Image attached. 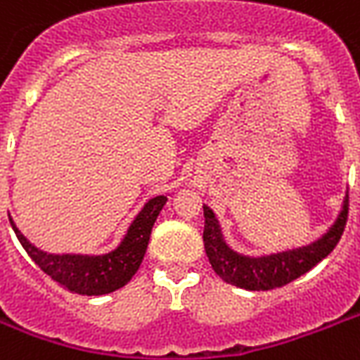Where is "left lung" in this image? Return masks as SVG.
<instances>
[{"mask_svg": "<svg viewBox=\"0 0 360 360\" xmlns=\"http://www.w3.org/2000/svg\"><path fill=\"white\" fill-rule=\"evenodd\" d=\"M349 211V196L345 194L344 205L336 223L328 229L323 238L314 243L298 249H290L283 253L268 255V257H245L232 251L223 240V232L215 219V213L204 205V247L205 255L219 278L230 285H236L245 290H271L295 281L321 260L333 253L344 234Z\"/></svg>", "mask_w": 360, "mask_h": 360, "instance_id": "8db88e82", "label": "left lung"}]
</instances>
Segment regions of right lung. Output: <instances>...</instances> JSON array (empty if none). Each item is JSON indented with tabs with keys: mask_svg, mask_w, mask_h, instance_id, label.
<instances>
[{
	"mask_svg": "<svg viewBox=\"0 0 360 360\" xmlns=\"http://www.w3.org/2000/svg\"><path fill=\"white\" fill-rule=\"evenodd\" d=\"M166 202H168L166 196L150 198L143 205V210L137 213L134 223L126 232L124 240L120 241V245L111 253L98 255V257L45 253L22 236L20 230L13 223V219L9 221L18 241L30 255V259L34 260L49 278L75 295L98 296L124 287L134 278L149 245L153 224Z\"/></svg>",
	"mask_w": 360,
	"mask_h": 360,
	"instance_id": "right-lung-1",
	"label": "right lung"
}]
</instances>
